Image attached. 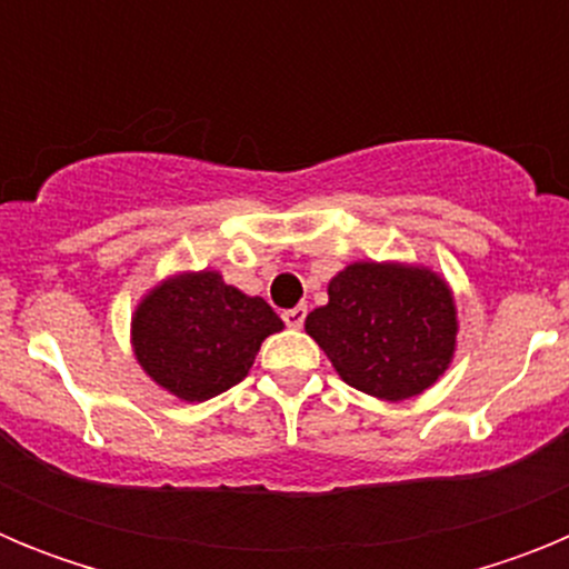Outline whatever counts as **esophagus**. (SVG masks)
Returning <instances> with one entry per match:
<instances>
[{"label":"esophagus","instance_id":"1","mask_svg":"<svg viewBox=\"0 0 569 569\" xmlns=\"http://www.w3.org/2000/svg\"><path fill=\"white\" fill-rule=\"evenodd\" d=\"M305 316H308V308H305V305H299V308L284 310V313H281V319H284V325H288V328L299 330L301 325H305Z\"/></svg>","mask_w":569,"mask_h":569}]
</instances>
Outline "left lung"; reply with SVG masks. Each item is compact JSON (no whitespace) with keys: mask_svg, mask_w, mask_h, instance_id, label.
Listing matches in <instances>:
<instances>
[{"mask_svg":"<svg viewBox=\"0 0 569 569\" xmlns=\"http://www.w3.org/2000/svg\"><path fill=\"white\" fill-rule=\"evenodd\" d=\"M328 305L305 321L308 336L350 387L385 401L425 393L456 350V301L421 264L353 261L328 284Z\"/></svg>","mask_w":569,"mask_h":569,"instance_id":"left-lung-1","label":"left lung"}]
</instances>
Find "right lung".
<instances>
[{
    "mask_svg": "<svg viewBox=\"0 0 569 569\" xmlns=\"http://www.w3.org/2000/svg\"><path fill=\"white\" fill-rule=\"evenodd\" d=\"M281 328L268 301L199 270L170 276L139 301L130 341L156 385L184 401H208L239 385L261 341Z\"/></svg>",
    "mask_w": 569,
    "mask_h": 569,
    "instance_id": "right-lung-1",
    "label": "right lung"
}]
</instances>
